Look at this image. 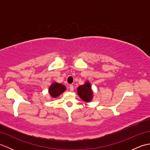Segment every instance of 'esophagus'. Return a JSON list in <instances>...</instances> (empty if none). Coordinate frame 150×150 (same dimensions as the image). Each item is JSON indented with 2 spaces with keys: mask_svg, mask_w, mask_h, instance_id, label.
Masks as SVG:
<instances>
[{
  "mask_svg": "<svg viewBox=\"0 0 150 150\" xmlns=\"http://www.w3.org/2000/svg\"><path fill=\"white\" fill-rule=\"evenodd\" d=\"M69 90L71 91H73V90H74V86H73V85L71 84V85L69 86Z\"/></svg>",
  "mask_w": 150,
  "mask_h": 150,
  "instance_id": "esophagus-1",
  "label": "esophagus"
}]
</instances>
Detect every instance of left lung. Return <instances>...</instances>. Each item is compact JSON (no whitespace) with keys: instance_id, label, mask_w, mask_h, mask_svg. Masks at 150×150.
<instances>
[{"instance_id":"8db88e82","label":"left lung","mask_w":150,"mask_h":150,"mask_svg":"<svg viewBox=\"0 0 150 150\" xmlns=\"http://www.w3.org/2000/svg\"><path fill=\"white\" fill-rule=\"evenodd\" d=\"M77 94L86 103L91 102L93 98V91L90 82L87 81L83 85L79 86L77 88Z\"/></svg>"}]
</instances>
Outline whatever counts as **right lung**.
Masks as SVG:
<instances>
[{"label": "right lung", "mask_w": 150, "mask_h": 150, "mask_svg": "<svg viewBox=\"0 0 150 150\" xmlns=\"http://www.w3.org/2000/svg\"><path fill=\"white\" fill-rule=\"evenodd\" d=\"M66 90V88L63 85L58 82H53L50 86L48 92L52 98H57Z\"/></svg>", "instance_id": "1"}]
</instances>
